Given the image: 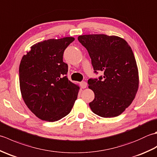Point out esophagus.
Returning <instances> with one entry per match:
<instances>
[{"mask_svg": "<svg viewBox=\"0 0 157 157\" xmlns=\"http://www.w3.org/2000/svg\"><path fill=\"white\" fill-rule=\"evenodd\" d=\"M79 85H80V87L82 88H86V86H87V83H86V82H80V84H79Z\"/></svg>", "mask_w": 157, "mask_h": 157, "instance_id": "obj_1", "label": "esophagus"}]
</instances>
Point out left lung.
<instances>
[{
	"label": "left lung",
	"instance_id": "obj_1",
	"mask_svg": "<svg viewBox=\"0 0 157 157\" xmlns=\"http://www.w3.org/2000/svg\"><path fill=\"white\" fill-rule=\"evenodd\" d=\"M78 39L87 49L94 72L104 73L98 79H88V88L94 93L90 107L102 117L119 116L132 104L139 86L138 66L131 47L116 36L88 34Z\"/></svg>",
	"mask_w": 157,
	"mask_h": 157
}]
</instances>
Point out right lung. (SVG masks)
Masks as SVG:
<instances>
[{"label": "right lung", "mask_w": 157, "mask_h": 157, "mask_svg": "<svg viewBox=\"0 0 157 157\" xmlns=\"http://www.w3.org/2000/svg\"><path fill=\"white\" fill-rule=\"evenodd\" d=\"M73 37L49 39L36 43L23 55L19 65V86L23 101L42 120L53 122L67 115L78 98L79 87L65 75L63 61Z\"/></svg>", "instance_id": "1"}]
</instances>
